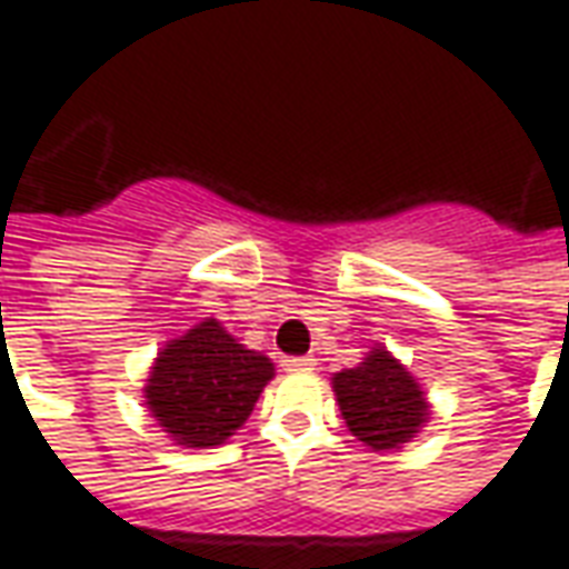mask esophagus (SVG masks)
I'll return each mask as SVG.
<instances>
[{
	"mask_svg": "<svg viewBox=\"0 0 569 569\" xmlns=\"http://www.w3.org/2000/svg\"><path fill=\"white\" fill-rule=\"evenodd\" d=\"M286 371H315V359L311 356H292V359H283Z\"/></svg>",
	"mask_w": 569,
	"mask_h": 569,
	"instance_id": "1",
	"label": "esophagus"
}]
</instances>
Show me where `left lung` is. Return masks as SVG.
I'll use <instances>...</instances> for the list:
<instances>
[{
	"mask_svg": "<svg viewBox=\"0 0 569 569\" xmlns=\"http://www.w3.org/2000/svg\"><path fill=\"white\" fill-rule=\"evenodd\" d=\"M346 428L368 450H400L431 419V402L419 378L387 349L375 343L352 368L330 378Z\"/></svg>",
	"mask_w": 569,
	"mask_h": 569,
	"instance_id": "1",
	"label": "left lung"
}]
</instances>
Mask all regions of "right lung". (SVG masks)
Wrapping results in <instances>:
<instances>
[{
  "label": "right lung",
  "instance_id": "obj_1",
  "mask_svg": "<svg viewBox=\"0 0 569 569\" xmlns=\"http://www.w3.org/2000/svg\"><path fill=\"white\" fill-rule=\"evenodd\" d=\"M277 368L217 318L167 340L150 365L144 406L179 447H220L251 416Z\"/></svg>",
  "mask_w": 569,
  "mask_h": 569
}]
</instances>
